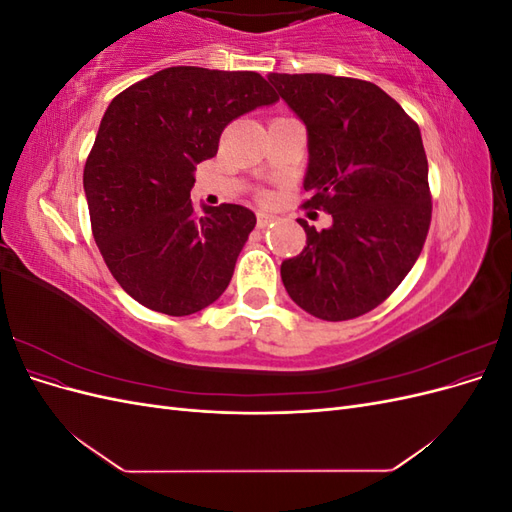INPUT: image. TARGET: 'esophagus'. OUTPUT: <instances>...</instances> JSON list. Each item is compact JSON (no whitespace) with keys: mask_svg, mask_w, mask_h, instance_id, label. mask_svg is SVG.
<instances>
[{"mask_svg":"<svg viewBox=\"0 0 512 512\" xmlns=\"http://www.w3.org/2000/svg\"><path fill=\"white\" fill-rule=\"evenodd\" d=\"M275 222V215H271V213H258L256 215V226L258 228H267V226H271Z\"/></svg>","mask_w":512,"mask_h":512,"instance_id":"34e87169","label":"esophagus"}]
</instances>
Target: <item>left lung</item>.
<instances>
[{
    "label": "left lung",
    "mask_w": 512,
    "mask_h": 512,
    "mask_svg": "<svg viewBox=\"0 0 512 512\" xmlns=\"http://www.w3.org/2000/svg\"><path fill=\"white\" fill-rule=\"evenodd\" d=\"M307 128L305 209L331 213L307 245L282 262L290 299L320 320L378 307L421 256L431 222L421 130L389 94L331 74H269Z\"/></svg>",
    "instance_id": "1"
}]
</instances>
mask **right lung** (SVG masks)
I'll return each instance as SVG.
<instances>
[{
  "label": "right lung",
  "instance_id": "1",
  "mask_svg": "<svg viewBox=\"0 0 512 512\" xmlns=\"http://www.w3.org/2000/svg\"><path fill=\"white\" fill-rule=\"evenodd\" d=\"M273 102L258 72L175 66L108 104L83 188L100 254L134 301L190 316L222 297L256 215L228 203L198 215L194 170L232 119Z\"/></svg>",
  "mask_w": 512,
  "mask_h": 512
}]
</instances>
